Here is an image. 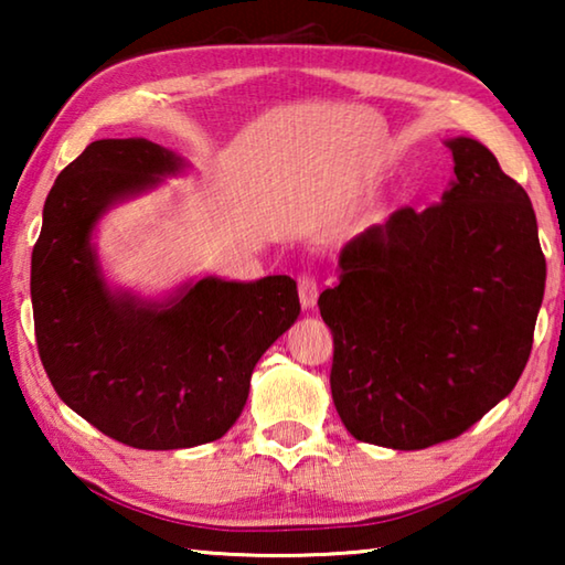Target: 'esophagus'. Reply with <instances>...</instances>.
<instances>
[{"instance_id":"1","label":"esophagus","mask_w":565,"mask_h":565,"mask_svg":"<svg viewBox=\"0 0 565 565\" xmlns=\"http://www.w3.org/2000/svg\"><path fill=\"white\" fill-rule=\"evenodd\" d=\"M317 299H319L317 279H313L311 274L299 276V301L303 309H313V306H317Z\"/></svg>"}]
</instances>
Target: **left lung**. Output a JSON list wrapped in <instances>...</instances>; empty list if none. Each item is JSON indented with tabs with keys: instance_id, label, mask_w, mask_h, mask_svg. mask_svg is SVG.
Listing matches in <instances>:
<instances>
[{
	"instance_id": "1",
	"label": "left lung",
	"mask_w": 565,
	"mask_h": 565,
	"mask_svg": "<svg viewBox=\"0 0 565 565\" xmlns=\"http://www.w3.org/2000/svg\"><path fill=\"white\" fill-rule=\"evenodd\" d=\"M446 147L441 202L353 236L319 296L333 406L356 441L394 451L461 436L511 394L546 289L529 194L481 141Z\"/></svg>"
}]
</instances>
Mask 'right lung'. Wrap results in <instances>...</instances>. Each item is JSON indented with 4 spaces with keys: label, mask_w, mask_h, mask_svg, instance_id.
<instances>
[{
    "label": "right lung",
    "mask_w": 565,
    "mask_h": 565,
    "mask_svg": "<svg viewBox=\"0 0 565 565\" xmlns=\"http://www.w3.org/2000/svg\"><path fill=\"white\" fill-rule=\"evenodd\" d=\"M184 169L154 141H92L56 177L32 252L36 347L54 391L102 434L145 451L222 438L254 366L301 311L291 276H206L161 299L107 281L94 246L102 216Z\"/></svg>",
    "instance_id": "obj_1"
}]
</instances>
